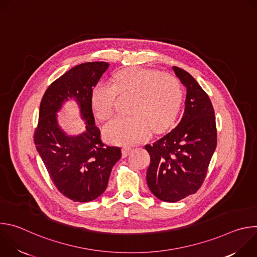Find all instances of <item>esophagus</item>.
Instances as JSON below:
<instances>
[{
    "mask_svg": "<svg viewBox=\"0 0 257 257\" xmlns=\"http://www.w3.org/2000/svg\"><path fill=\"white\" fill-rule=\"evenodd\" d=\"M131 149L130 148H123L122 149V155H123V157H127L130 153H131Z\"/></svg>",
    "mask_w": 257,
    "mask_h": 257,
    "instance_id": "esophagus-1",
    "label": "esophagus"
}]
</instances>
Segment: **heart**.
Instances as JSON below:
<instances>
[{
    "instance_id": "obj_1",
    "label": "heart",
    "mask_w": 257,
    "mask_h": 257,
    "mask_svg": "<svg viewBox=\"0 0 257 257\" xmlns=\"http://www.w3.org/2000/svg\"><path fill=\"white\" fill-rule=\"evenodd\" d=\"M117 92L133 94L131 117H116L103 126L104 138L120 145H133L148 139L152 128L164 132L176 121L183 101L180 82L157 70L134 67L124 69L113 84L99 81L91 91V106L99 120L112 116Z\"/></svg>"
}]
</instances>
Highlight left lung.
Here are the masks:
<instances>
[{
  "label": "left lung",
  "mask_w": 257,
  "mask_h": 257,
  "mask_svg": "<svg viewBox=\"0 0 257 257\" xmlns=\"http://www.w3.org/2000/svg\"><path fill=\"white\" fill-rule=\"evenodd\" d=\"M173 71L186 87L184 114L167 135L145 150L151 156L146 182L153 194L176 202L194 194L201 186L216 148L215 117L211 101L188 72Z\"/></svg>",
  "instance_id": "obj_1"
}]
</instances>
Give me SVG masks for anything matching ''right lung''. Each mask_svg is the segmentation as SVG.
<instances>
[{"mask_svg": "<svg viewBox=\"0 0 257 257\" xmlns=\"http://www.w3.org/2000/svg\"><path fill=\"white\" fill-rule=\"evenodd\" d=\"M109 64L88 62L73 67L46 90L34 132V143L57 189L69 199L88 202L101 195L121 149L105 146L95 126L91 91ZM74 100L80 106L86 131L68 136L60 127L56 113L64 102Z\"/></svg>", "mask_w": 257, "mask_h": 257, "instance_id": "add662e5", "label": "right lung"}]
</instances>
